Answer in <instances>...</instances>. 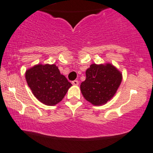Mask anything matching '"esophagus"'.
I'll list each match as a JSON object with an SVG mask.
<instances>
[{
	"mask_svg": "<svg viewBox=\"0 0 153 153\" xmlns=\"http://www.w3.org/2000/svg\"><path fill=\"white\" fill-rule=\"evenodd\" d=\"M72 84L74 85H78V84H79V81H78V80H73V82H72Z\"/></svg>",
	"mask_w": 153,
	"mask_h": 153,
	"instance_id": "esophagus-1",
	"label": "esophagus"
}]
</instances>
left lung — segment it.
Segmentation results:
<instances>
[{"instance_id":"obj_1","label":"left lung","mask_w":153,"mask_h":153,"mask_svg":"<svg viewBox=\"0 0 153 153\" xmlns=\"http://www.w3.org/2000/svg\"><path fill=\"white\" fill-rule=\"evenodd\" d=\"M85 75L80 90L85 100L94 105H104L111 100L122 80V74L111 64H93Z\"/></svg>"}]
</instances>
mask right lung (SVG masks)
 <instances>
[{"label": "right lung", "instance_id": "1", "mask_svg": "<svg viewBox=\"0 0 153 153\" xmlns=\"http://www.w3.org/2000/svg\"><path fill=\"white\" fill-rule=\"evenodd\" d=\"M27 83L35 97L48 106L62 100L72 84L55 65H38L25 73Z\"/></svg>", "mask_w": 153, "mask_h": 153}]
</instances>
